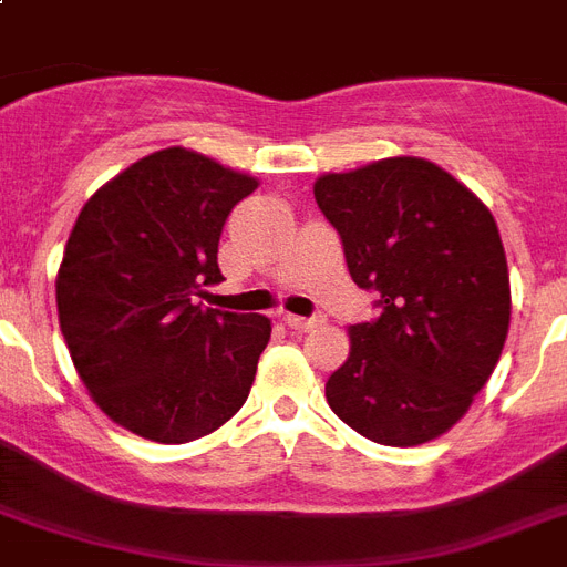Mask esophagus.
<instances>
[{"label":"esophagus","instance_id":"esophagus-1","mask_svg":"<svg viewBox=\"0 0 567 567\" xmlns=\"http://www.w3.org/2000/svg\"><path fill=\"white\" fill-rule=\"evenodd\" d=\"M285 323L293 329V332H309V329H318L323 323V318H300V315H285Z\"/></svg>","mask_w":567,"mask_h":567}]
</instances>
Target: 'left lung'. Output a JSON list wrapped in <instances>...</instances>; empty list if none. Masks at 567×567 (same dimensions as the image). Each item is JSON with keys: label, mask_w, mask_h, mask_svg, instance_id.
I'll return each mask as SVG.
<instances>
[{"label": "left lung", "mask_w": 567, "mask_h": 567, "mask_svg": "<svg viewBox=\"0 0 567 567\" xmlns=\"http://www.w3.org/2000/svg\"><path fill=\"white\" fill-rule=\"evenodd\" d=\"M353 282L379 318L350 327L327 382L359 435L414 447L439 439L488 382L509 332V267L492 212L423 158H385L315 182Z\"/></svg>", "instance_id": "obj_1"}]
</instances>
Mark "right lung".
Wrapping results in <instances>:
<instances>
[{
    "instance_id": "add662e5",
    "label": "right lung",
    "mask_w": 567,
    "mask_h": 567,
    "mask_svg": "<svg viewBox=\"0 0 567 567\" xmlns=\"http://www.w3.org/2000/svg\"><path fill=\"white\" fill-rule=\"evenodd\" d=\"M258 188L171 146L84 203L58 270V320L75 371L111 421L185 444L229 421L270 341L265 315L208 309L223 223Z\"/></svg>"
}]
</instances>
